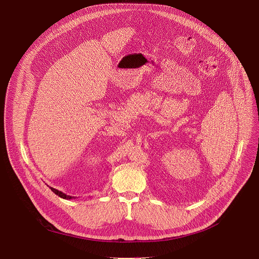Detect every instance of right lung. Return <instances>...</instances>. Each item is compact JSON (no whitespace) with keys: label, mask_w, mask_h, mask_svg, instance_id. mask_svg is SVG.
Returning a JSON list of instances; mask_svg holds the SVG:
<instances>
[{"label":"right lung","mask_w":259,"mask_h":259,"mask_svg":"<svg viewBox=\"0 0 259 259\" xmlns=\"http://www.w3.org/2000/svg\"><path fill=\"white\" fill-rule=\"evenodd\" d=\"M51 189V191L55 194V195H57L58 197H60V198H62V199H65V200H70V199H72L73 197H71V196H67V195H65L64 193H62V192H60V191H58V190H55V189H53V188H50Z\"/></svg>","instance_id":"obj_1"}]
</instances>
